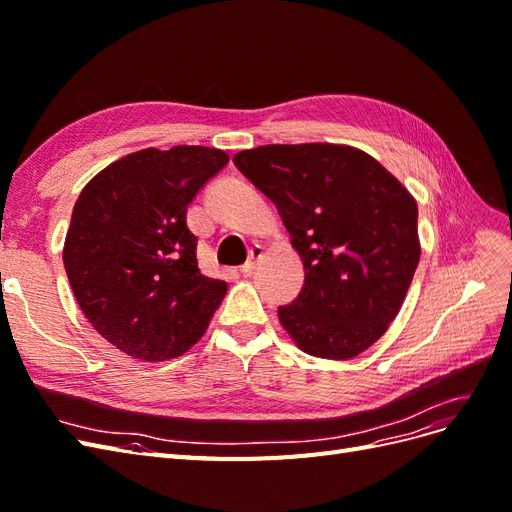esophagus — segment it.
Here are the masks:
<instances>
[{"mask_svg":"<svg viewBox=\"0 0 512 512\" xmlns=\"http://www.w3.org/2000/svg\"><path fill=\"white\" fill-rule=\"evenodd\" d=\"M260 256H262V247L260 245L250 247V254H247V260H245V265L241 267V273L243 275H250L254 271V267H256V262L260 260Z\"/></svg>","mask_w":512,"mask_h":512,"instance_id":"1","label":"esophagus"}]
</instances>
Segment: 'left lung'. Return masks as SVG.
I'll return each instance as SVG.
<instances>
[{
	"instance_id": "8db88e82",
	"label": "left lung",
	"mask_w": 512,
	"mask_h": 512,
	"mask_svg": "<svg viewBox=\"0 0 512 512\" xmlns=\"http://www.w3.org/2000/svg\"><path fill=\"white\" fill-rule=\"evenodd\" d=\"M232 162L273 200L303 260L299 297L277 307L297 346L346 361L376 344L421 258L410 192L380 162L346 145H262Z\"/></svg>"
}]
</instances>
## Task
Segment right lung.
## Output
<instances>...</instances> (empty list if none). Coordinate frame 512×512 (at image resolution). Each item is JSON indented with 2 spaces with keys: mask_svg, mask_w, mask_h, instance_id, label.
Listing matches in <instances>:
<instances>
[{
  "mask_svg": "<svg viewBox=\"0 0 512 512\" xmlns=\"http://www.w3.org/2000/svg\"><path fill=\"white\" fill-rule=\"evenodd\" d=\"M228 164L222 149H143L106 166L76 200L64 267L83 314L134 359L168 361L203 337L226 282L198 269L185 215Z\"/></svg>",
  "mask_w": 512,
  "mask_h": 512,
  "instance_id": "obj_1",
  "label": "right lung"
}]
</instances>
